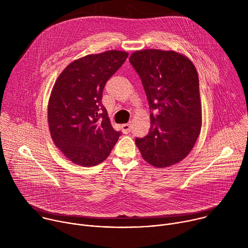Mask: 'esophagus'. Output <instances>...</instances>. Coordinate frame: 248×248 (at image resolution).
Segmentation results:
<instances>
[{
  "mask_svg": "<svg viewBox=\"0 0 248 248\" xmlns=\"http://www.w3.org/2000/svg\"><path fill=\"white\" fill-rule=\"evenodd\" d=\"M131 128H132V124L131 123H128V124H124L122 125V129H123V132L124 133H129L131 131Z\"/></svg>",
  "mask_w": 248,
  "mask_h": 248,
  "instance_id": "34e87169",
  "label": "esophagus"
}]
</instances>
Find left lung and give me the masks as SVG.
<instances>
[{
    "instance_id": "obj_1",
    "label": "left lung",
    "mask_w": 248,
    "mask_h": 248,
    "mask_svg": "<svg viewBox=\"0 0 248 248\" xmlns=\"http://www.w3.org/2000/svg\"><path fill=\"white\" fill-rule=\"evenodd\" d=\"M129 62L142 82L150 108L149 132L135 138L141 155L157 168L181 162L192 150L202 124L194 64L174 51L155 49L135 51Z\"/></svg>"
}]
</instances>
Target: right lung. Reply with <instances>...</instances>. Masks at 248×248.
I'll use <instances>...</instances> for the list:
<instances>
[{"label":"right lung","instance_id":"add662e5","mask_svg":"<svg viewBox=\"0 0 248 248\" xmlns=\"http://www.w3.org/2000/svg\"><path fill=\"white\" fill-rule=\"evenodd\" d=\"M128 54L111 50L70 62L56 80L48 105L55 145L74 164L96 166L110 155L121 131L113 128L102 104L106 82Z\"/></svg>","mask_w":248,"mask_h":248}]
</instances>
